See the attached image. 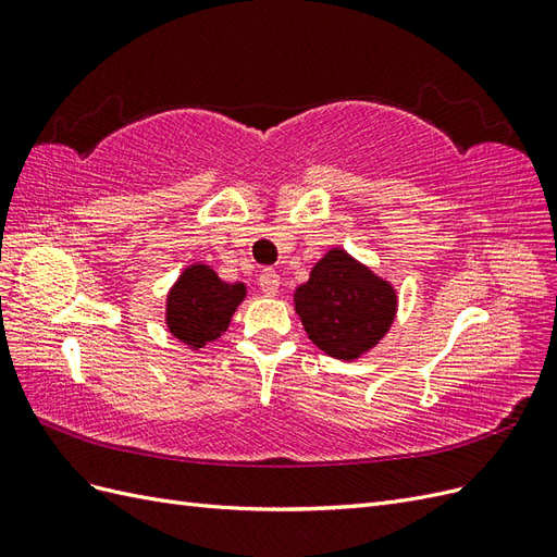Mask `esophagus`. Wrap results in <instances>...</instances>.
Returning a JSON list of instances; mask_svg holds the SVG:
<instances>
[{"label":"esophagus","instance_id":"34e87169","mask_svg":"<svg viewBox=\"0 0 557 557\" xmlns=\"http://www.w3.org/2000/svg\"><path fill=\"white\" fill-rule=\"evenodd\" d=\"M260 283V290L267 295V297H274L278 293V285H281V276L276 272H272V269H264V272L260 274L258 278Z\"/></svg>","mask_w":557,"mask_h":557}]
</instances>
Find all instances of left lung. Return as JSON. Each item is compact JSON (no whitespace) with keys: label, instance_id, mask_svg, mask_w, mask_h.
Wrapping results in <instances>:
<instances>
[{"label":"left lung","instance_id":"8db88e82","mask_svg":"<svg viewBox=\"0 0 557 557\" xmlns=\"http://www.w3.org/2000/svg\"><path fill=\"white\" fill-rule=\"evenodd\" d=\"M295 311L320 350L336 360H358L391 330L397 295L346 250L332 248L295 290Z\"/></svg>","mask_w":557,"mask_h":557}]
</instances>
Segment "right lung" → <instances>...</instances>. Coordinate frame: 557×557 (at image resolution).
Returning <instances> with one entry per match:
<instances>
[{
  "label": "right lung",
  "mask_w": 557,
  "mask_h": 557,
  "mask_svg": "<svg viewBox=\"0 0 557 557\" xmlns=\"http://www.w3.org/2000/svg\"><path fill=\"white\" fill-rule=\"evenodd\" d=\"M244 297V283H225L211 267L190 264L166 295V327L190 348H205L227 330Z\"/></svg>",
  "instance_id": "right-lung-1"
}]
</instances>
